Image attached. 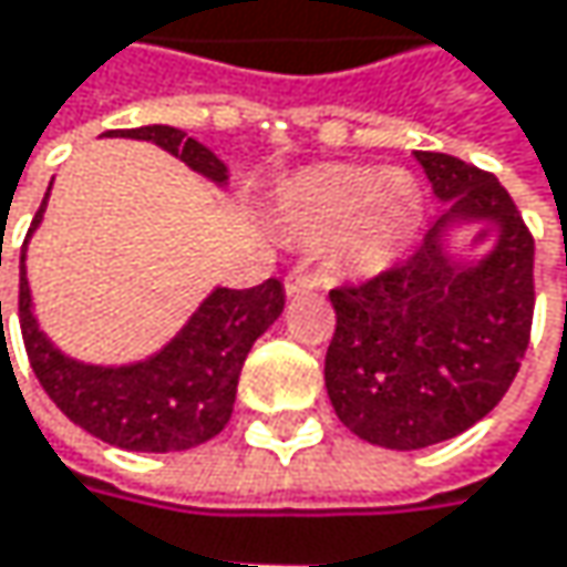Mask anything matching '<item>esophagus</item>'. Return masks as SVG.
<instances>
[{
	"instance_id": "esophagus-1",
	"label": "esophagus",
	"mask_w": 567,
	"mask_h": 567,
	"mask_svg": "<svg viewBox=\"0 0 567 567\" xmlns=\"http://www.w3.org/2000/svg\"><path fill=\"white\" fill-rule=\"evenodd\" d=\"M318 288V279L315 276H305V272H288L285 276V295L288 298H295V295H301V291H315Z\"/></svg>"
}]
</instances>
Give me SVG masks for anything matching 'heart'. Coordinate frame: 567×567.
<instances>
[{
  "mask_svg": "<svg viewBox=\"0 0 567 567\" xmlns=\"http://www.w3.org/2000/svg\"><path fill=\"white\" fill-rule=\"evenodd\" d=\"M276 213L291 239L318 246L328 269L371 279L416 243L426 193L400 167L315 164L279 183Z\"/></svg>",
  "mask_w": 567,
  "mask_h": 567,
  "instance_id": "heart-1",
  "label": "heart"
}]
</instances>
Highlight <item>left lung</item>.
Segmentation results:
<instances>
[{"instance_id":"obj_1","label":"left lung","mask_w":567,"mask_h":567,"mask_svg":"<svg viewBox=\"0 0 567 567\" xmlns=\"http://www.w3.org/2000/svg\"><path fill=\"white\" fill-rule=\"evenodd\" d=\"M446 206L416 256L334 288L324 388L338 420L384 450H423L480 423L518 374L532 328L535 243L493 173L416 151ZM493 235L476 254L462 239Z\"/></svg>"}]
</instances>
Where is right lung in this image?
I'll use <instances>...</instances> for the list:
<instances>
[{
  "label": "right lung",
  "mask_w": 567,
  "mask_h": 567,
  "mask_svg": "<svg viewBox=\"0 0 567 567\" xmlns=\"http://www.w3.org/2000/svg\"><path fill=\"white\" fill-rule=\"evenodd\" d=\"M107 137L151 141L223 193L229 189V167L179 127L147 124L131 131H107ZM49 193L32 219L19 259V321L39 384L71 423L121 450L176 453L213 440L233 416L246 354L252 351L256 338L266 334L282 315V282L269 279L246 291L216 285L171 341L147 358L127 364L78 361L39 328L25 272L29 239L45 219Z\"/></svg>",
  "instance_id": "obj_1"
}]
</instances>
